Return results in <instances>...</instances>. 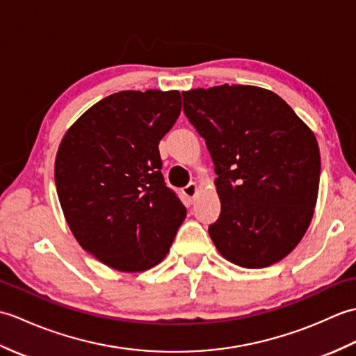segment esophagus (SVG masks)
<instances>
[{"label":"esophagus","instance_id":"esophagus-1","mask_svg":"<svg viewBox=\"0 0 356 356\" xmlns=\"http://www.w3.org/2000/svg\"><path fill=\"white\" fill-rule=\"evenodd\" d=\"M197 191H199V185L195 184V182H193V184H190V185H186V186L184 188V190H182V193H184L190 200H193V199L195 197V194H197Z\"/></svg>","mask_w":356,"mask_h":356}]
</instances>
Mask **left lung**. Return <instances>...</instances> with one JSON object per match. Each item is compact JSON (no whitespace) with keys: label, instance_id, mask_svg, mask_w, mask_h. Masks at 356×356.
Returning <instances> with one entry per match:
<instances>
[{"label":"left lung","instance_id":"left-lung-1","mask_svg":"<svg viewBox=\"0 0 356 356\" xmlns=\"http://www.w3.org/2000/svg\"><path fill=\"white\" fill-rule=\"evenodd\" d=\"M182 96L216 165L222 213L208 232L217 251L248 269L283 260L315 213L321 162L314 131L261 87L223 84Z\"/></svg>","mask_w":356,"mask_h":356}]
</instances>
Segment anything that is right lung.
Here are the masks:
<instances>
[{
	"mask_svg": "<svg viewBox=\"0 0 356 356\" xmlns=\"http://www.w3.org/2000/svg\"><path fill=\"white\" fill-rule=\"evenodd\" d=\"M182 110L177 90H125L90 107L59 143L55 182L65 222L105 266L161 263L186 209L163 184L159 142Z\"/></svg>",
	"mask_w": 356,
	"mask_h": 356,
	"instance_id": "1",
	"label": "right lung"
}]
</instances>
